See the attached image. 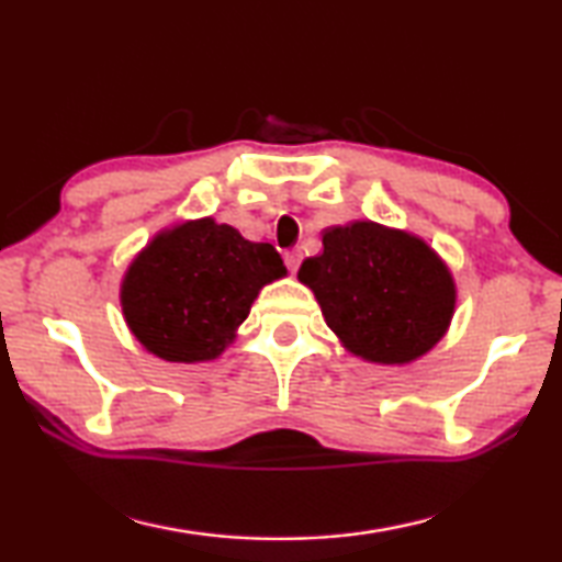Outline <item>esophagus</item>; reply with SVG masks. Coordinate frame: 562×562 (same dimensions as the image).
Returning a JSON list of instances; mask_svg holds the SVG:
<instances>
[{
	"label": "esophagus",
	"mask_w": 562,
	"mask_h": 562,
	"mask_svg": "<svg viewBox=\"0 0 562 562\" xmlns=\"http://www.w3.org/2000/svg\"><path fill=\"white\" fill-rule=\"evenodd\" d=\"M284 262H288V268H290L292 272H297L300 262H302V250H290L288 255H284Z\"/></svg>",
	"instance_id": "obj_1"
}]
</instances>
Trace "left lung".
I'll return each mask as SVG.
<instances>
[{"instance_id": "obj_1", "label": "left lung", "mask_w": 562, "mask_h": 562, "mask_svg": "<svg viewBox=\"0 0 562 562\" xmlns=\"http://www.w3.org/2000/svg\"><path fill=\"white\" fill-rule=\"evenodd\" d=\"M297 280L339 345L379 367L429 355L459 300L451 268L424 237L374 221L325 227L322 252L302 262Z\"/></svg>"}]
</instances>
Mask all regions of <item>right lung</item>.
<instances>
[{"label":"right lung","mask_w":562,"mask_h":562,"mask_svg":"<svg viewBox=\"0 0 562 562\" xmlns=\"http://www.w3.org/2000/svg\"><path fill=\"white\" fill-rule=\"evenodd\" d=\"M288 278L270 243L215 217L178 221L150 237L121 278V312L148 355L213 361L233 345L265 284Z\"/></svg>","instance_id":"1"}]
</instances>
